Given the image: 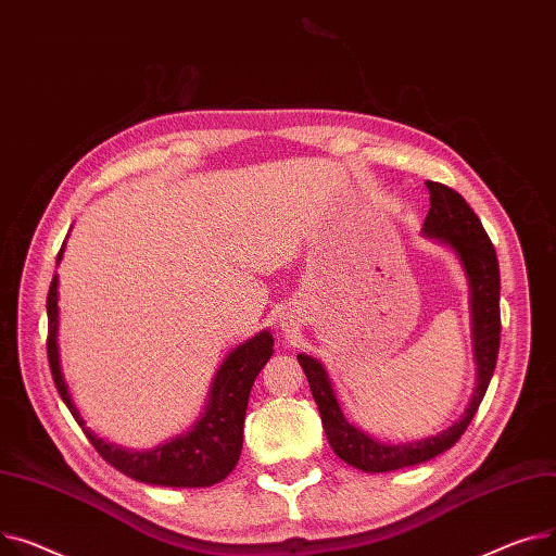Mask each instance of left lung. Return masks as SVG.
Segmentation results:
<instances>
[{"mask_svg": "<svg viewBox=\"0 0 556 556\" xmlns=\"http://www.w3.org/2000/svg\"><path fill=\"white\" fill-rule=\"evenodd\" d=\"M431 194V208L424 219L421 233L446 244L458 255L465 276L469 280V307H471V337H473V356H476V390L463 417L453 421L446 431L406 444H383L358 431L345 419L341 404L337 400L334 386L325 372L323 364L307 354H299V364L309 381L314 402L318 406L325 435L339 458L356 469L368 473L395 471L427 463L435 455L451 448L460 435L467 431L473 419L486 386L492 381L498 348H501V271L496 249L484 233V228L471 206L465 202L460 192L453 188L427 181Z\"/></svg>", "mask_w": 556, "mask_h": 556, "instance_id": "left-lung-1", "label": "left lung"}]
</instances>
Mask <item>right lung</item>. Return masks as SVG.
Wrapping results in <instances>:
<instances>
[{
    "mask_svg": "<svg viewBox=\"0 0 556 556\" xmlns=\"http://www.w3.org/2000/svg\"><path fill=\"white\" fill-rule=\"evenodd\" d=\"M62 253L64 242L58 253V263L62 260ZM47 316V352L55 388L105 463H110L127 478L161 486H211L236 469L242 453L244 415L251 386L274 354L271 332H257L253 339L244 341L224 358V364L213 379L204 413L192 424V429H188V433H181L150 451H127L93 435L85 427V419L72 402L67 381L62 377L58 352V274L49 287Z\"/></svg>",
    "mask_w": 556,
    "mask_h": 556,
    "instance_id": "1",
    "label": "right lung"
}]
</instances>
